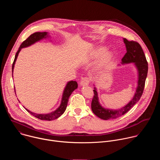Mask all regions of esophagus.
<instances>
[{
	"label": "esophagus",
	"mask_w": 160,
	"mask_h": 160,
	"mask_svg": "<svg viewBox=\"0 0 160 160\" xmlns=\"http://www.w3.org/2000/svg\"><path fill=\"white\" fill-rule=\"evenodd\" d=\"M90 83V79L89 78L87 77H84L82 78L81 82H80V85L81 86H87Z\"/></svg>",
	"instance_id": "obj_1"
}]
</instances>
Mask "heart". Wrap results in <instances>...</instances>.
Wrapping results in <instances>:
<instances>
[{"label": "heart", "mask_w": 160, "mask_h": 160, "mask_svg": "<svg viewBox=\"0 0 160 160\" xmlns=\"http://www.w3.org/2000/svg\"><path fill=\"white\" fill-rule=\"evenodd\" d=\"M106 50V49L104 48H98L97 49L94 50V52H92V54H91V59H96L98 58L99 56H100L102 52ZM112 57V53L111 51H108L106 52H105V54L101 57L99 62V67L104 66V64H106L107 62H108L111 59Z\"/></svg>", "instance_id": "heart-1"}]
</instances>
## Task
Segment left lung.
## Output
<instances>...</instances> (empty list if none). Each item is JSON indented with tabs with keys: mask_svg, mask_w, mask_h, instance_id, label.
<instances>
[{
	"mask_svg": "<svg viewBox=\"0 0 160 160\" xmlns=\"http://www.w3.org/2000/svg\"><path fill=\"white\" fill-rule=\"evenodd\" d=\"M123 42L125 44L127 52L122 59L121 64L133 63L138 74V86L133 98L129 102L117 109H111L102 107L99 101L97 88L94 87V90H93L94 96L91 103V108L95 115L102 120L114 119L123 115L139 101L143 93L148 71V64L145 54L139 43L134 41H128L126 38H123Z\"/></svg>",
	"mask_w": 160,
	"mask_h": 160,
	"instance_id": "8db88e82",
	"label": "left lung"
}]
</instances>
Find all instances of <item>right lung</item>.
<instances>
[{
	"label": "right lung",
	"mask_w": 160,
	"mask_h": 160,
	"mask_svg": "<svg viewBox=\"0 0 160 160\" xmlns=\"http://www.w3.org/2000/svg\"><path fill=\"white\" fill-rule=\"evenodd\" d=\"M49 37H51V36H49V35L48 32H35V33L32 34L27 40H25L23 42H22L21 44L18 51H17V52L16 54L14 60V62H13L12 66V72L13 73L14 67L16 61L18 56L22 48L29 47V46H30V45L34 44L35 43L41 40L48 38ZM77 88H78V83L76 81L71 80L70 82H68L67 83V84L66 85L65 88H64V91L62 92V99H61V104H60L59 106L55 111H54L51 112L47 113V114H37V113L29 111L28 109H27H27V111L28 112H30L31 114L32 115H33V117H35L40 120L51 121V120L57 119L59 117H60L64 113V112L65 111L66 107H67L68 102V99H69L70 95L72 94L73 91L75 89H77Z\"/></svg>",
	"instance_id": "1"
}]
</instances>
